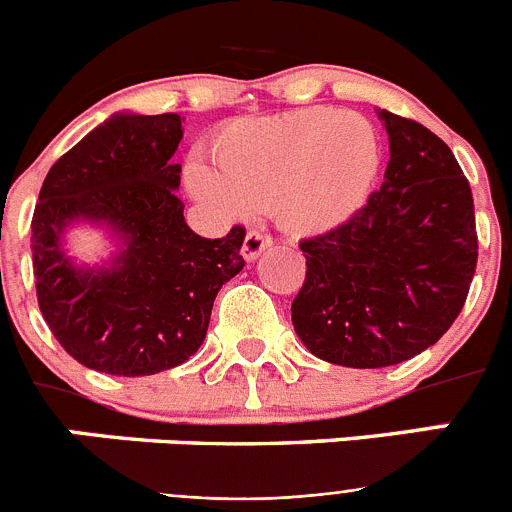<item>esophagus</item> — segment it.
Segmentation results:
<instances>
[{
	"label": "esophagus",
	"mask_w": 512,
	"mask_h": 512,
	"mask_svg": "<svg viewBox=\"0 0 512 512\" xmlns=\"http://www.w3.org/2000/svg\"><path fill=\"white\" fill-rule=\"evenodd\" d=\"M269 246H271V235L261 233V230H248L246 241H243V248H241L243 259L256 261Z\"/></svg>",
	"instance_id": "esophagus-1"
}]
</instances>
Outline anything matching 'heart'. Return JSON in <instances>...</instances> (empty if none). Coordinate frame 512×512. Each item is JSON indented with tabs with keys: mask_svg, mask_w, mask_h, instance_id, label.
Here are the masks:
<instances>
[{
	"mask_svg": "<svg viewBox=\"0 0 512 512\" xmlns=\"http://www.w3.org/2000/svg\"><path fill=\"white\" fill-rule=\"evenodd\" d=\"M212 171L187 166L197 200L233 215L271 207L297 235L338 228L361 210L379 174V140L364 117L330 107L235 120L212 138Z\"/></svg>",
	"mask_w": 512,
	"mask_h": 512,
	"instance_id": "1",
	"label": "heart"
}]
</instances>
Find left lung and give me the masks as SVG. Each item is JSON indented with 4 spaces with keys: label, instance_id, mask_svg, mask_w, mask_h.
<instances>
[{
    "label": "left lung",
    "instance_id": "obj_1",
    "mask_svg": "<svg viewBox=\"0 0 512 512\" xmlns=\"http://www.w3.org/2000/svg\"><path fill=\"white\" fill-rule=\"evenodd\" d=\"M390 164L377 192L338 228L300 243L305 284L292 325L310 354L379 369L413 359L451 328L477 269L474 200L438 135L379 110Z\"/></svg>",
    "mask_w": 512,
    "mask_h": 512
}]
</instances>
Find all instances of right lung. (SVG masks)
Here are the masks:
<instances>
[{
	"mask_svg": "<svg viewBox=\"0 0 512 512\" xmlns=\"http://www.w3.org/2000/svg\"><path fill=\"white\" fill-rule=\"evenodd\" d=\"M182 117L117 112L51 166L33 215L38 305L79 364L146 377L184 364L202 346L212 302L243 269L246 228L202 238L176 197L171 156ZM104 224L123 243L104 267H76L60 248L69 224Z\"/></svg>",
	"mask_w": 512,
	"mask_h": 512,
	"instance_id": "add662e5",
	"label": "right lung"
}]
</instances>
